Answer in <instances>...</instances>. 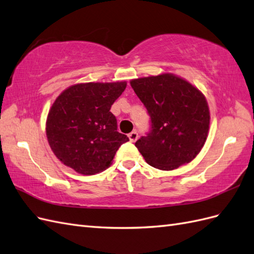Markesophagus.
I'll return each mask as SVG.
<instances>
[{
	"mask_svg": "<svg viewBox=\"0 0 254 254\" xmlns=\"http://www.w3.org/2000/svg\"><path fill=\"white\" fill-rule=\"evenodd\" d=\"M137 136H139V135H137L136 131H132V132H130L128 134V137H129L130 142H135L137 140Z\"/></svg>",
	"mask_w": 254,
	"mask_h": 254,
	"instance_id": "obj_1",
	"label": "esophagus"
}]
</instances>
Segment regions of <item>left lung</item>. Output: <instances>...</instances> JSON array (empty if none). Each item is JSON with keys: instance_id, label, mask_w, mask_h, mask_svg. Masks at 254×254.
<instances>
[{"instance_id": "obj_1", "label": "left lung", "mask_w": 254, "mask_h": 254, "mask_svg": "<svg viewBox=\"0 0 254 254\" xmlns=\"http://www.w3.org/2000/svg\"><path fill=\"white\" fill-rule=\"evenodd\" d=\"M151 119V131L135 142L146 162L173 171L194 160L206 141L210 109L202 92L172 73L130 80Z\"/></svg>"}]
</instances>
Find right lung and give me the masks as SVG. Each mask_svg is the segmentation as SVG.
Segmentation results:
<instances>
[{"mask_svg": "<svg viewBox=\"0 0 254 254\" xmlns=\"http://www.w3.org/2000/svg\"><path fill=\"white\" fill-rule=\"evenodd\" d=\"M126 81L81 82L64 90L53 103L45 132L54 155L76 173L89 176L108 168L119 147L129 141L118 132L112 104Z\"/></svg>", "mask_w": 254, "mask_h": 254, "instance_id": "right-lung-1", "label": "right lung"}]
</instances>
